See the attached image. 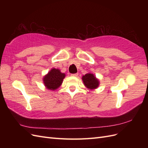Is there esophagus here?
<instances>
[{"label": "esophagus", "instance_id": "esophagus-1", "mask_svg": "<svg viewBox=\"0 0 148 148\" xmlns=\"http://www.w3.org/2000/svg\"><path fill=\"white\" fill-rule=\"evenodd\" d=\"M78 73H73V74H71V76H72V77H78Z\"/></svg>", "mask_w": 148, "mask_h": 148}]
</instances>
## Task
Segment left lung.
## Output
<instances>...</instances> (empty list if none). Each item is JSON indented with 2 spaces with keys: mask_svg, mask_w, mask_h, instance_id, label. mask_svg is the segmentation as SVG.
Here are the masks:
<instances>
[{
  "mask_svg": "<svg viewBox=\"0 0 148 148\" xmlns=\"http://www.w3.org/2000/svg\"><path fill=\"white\" fill-rule=\"evenodd\" d=\"M82 79L85 86L91 89H96L99 86V81L93 74L88 73L84 75Z\"/></svg>",
  "mask_w": 148,
  "mask_h": 148,
  "instance_id": "8db88e82",
  "label": "left lung"
}]
</instances>
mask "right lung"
Segmentation results:
<instances>
[{"label": "right lung", "mask_w": 148, "mask_h": 148, "mask_svg": "<svg viewBox=\"0 0 148 148\" xmlns=\"http://www.w3.org/2000/svg\"><path fill=\"white\" fill-rule=\"evenodd\" d=\"M65 77V75L59 69H53L44 77V83L47 89L55 90L60 86Z\"/></svg>", "instance_id": "1"}]
</instances>
